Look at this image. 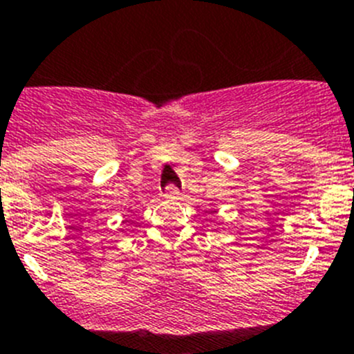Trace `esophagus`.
<instances>
[{
	"instance_id": "34e87169",
	"label": "esophagus",
	"mask_w": 354,
	"mask_h": 354,
	"mask_svg": "<svg viewBox=\"0 0 354 354\" xmlns=\"http://www.w3.org/2000/svg\"><path fill=\"white\" fill-rule=\"evenodd\" d=\"M165 196H167V198H179L180 189L170 184V186H167V189H165Z\"/></svg>"
}]
</instances>
